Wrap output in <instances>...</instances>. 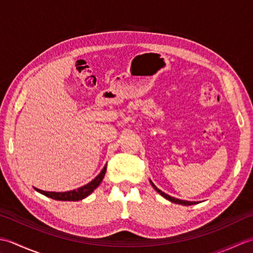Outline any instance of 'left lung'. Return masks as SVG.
I'll return each instance as SVG.
<instances>
[{
	"mask_svg": "<svg viewBox=\"0 0 253 253\" xmlns=\"http://www.w3.org/2000/svg\"><path fill=\"white\" fill-rule=\"evenodd\" d=\"M150 182H151V185H152V187L154 188L155 190H157L161 196L162 197H164L165 199H168L169 201H170V202H174V203H177V204H182V206H191V204H196V202H193V201H185V200H180V199H176V198H174V197H170V196H169V195H166L165 192H163V191H161L159 188L155 186L153 182L150 180Z\"/></svg>",
	"mask_w": 253,
	"mask_h": 253,
	"instance_id": "8db88e82",
	"label": "left lung"
}]
</instances>
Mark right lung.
<instances>
[{"label": "right lung", "instance_id": "1", "mask_svg": "<svg viewBox=\"0 0 253 253\" xmlns=\"http://www.w3.org/2000/svg\"><path fill=\"white\" fill-rule=\"evenodd\" d=\"M106 171V165L103 168V169L101 170V173L95 177L93 180H91L89 184L84 185L83 187L78 188V189H74L71 191H65V192H55V191H44L41 189H38V188H35V189L42 193L49 198L54 199V200H60V201H79L83 200L85 197H88L91 192H92L96 187H98L101 181L103 180L104 175Z\"/></svg>", "mask_w": 253, "mask_h": 253}]
</instances>
